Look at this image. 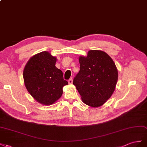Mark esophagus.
I'll list each match as a JSON object with an SVG mask.
<instances>
[{"mask_svg": "<svg viewBox=\"0 0 147 147\" xmlns=\"http://www.w3.org/2000/svg\"><path fill=\"white\" fill-rule=\"evenodd\" d=\"M73 78H70L69 80H68V83L69 84H73Z\"/></svg>", "mask_w": 147, "mask_h": 147, "instance_id": "obj_1", "label": "esophagus"}]
</instances>
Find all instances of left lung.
<instances>
[{
    "label": "left lung",
    "mask_w": 147,
    "mask_h": 147,
    "mask_svg": "<svg viewBox=\"0 0 147 147\" xmlns=\"http://www.w3.org/2000/svg\"><path fill=\"white\" fill-rule=\"evenodd\" d=\"M80 70L73 84L82 101L90 107L102 106L114 92L118 79L115 62L102 50H89L86 57H79Z\"/></svg>",
    "instance_id": "1"
}]
</instances>
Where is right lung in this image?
<instances>
[{
    "mask_svg": "<svg viewBox=\"0 0 147 147\" xmlns=\"http://www.w3.org/2000/svg\"><path fill=\"white\" fill-rule=\"evenodd\" d=\"M57 57L47 51L30 58L24 66L25 87L37 102L50 105L59 99L63 87L68 83L63 79L62 71L55 66Z\"/></svg>",
    "mask_w": 147,
    "mask_h": 147,
    "instance_id": "1",
    "label": "right lung"
}]
</instances>
